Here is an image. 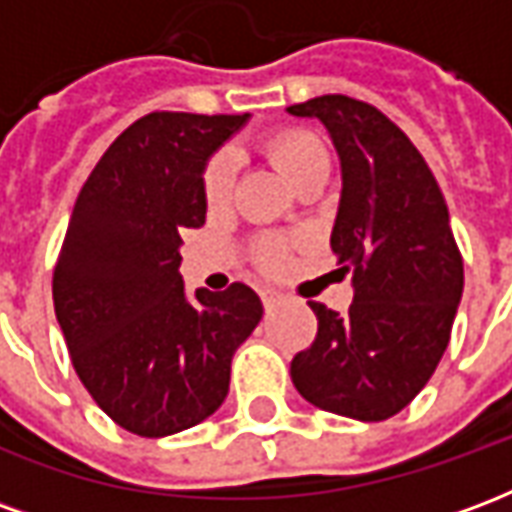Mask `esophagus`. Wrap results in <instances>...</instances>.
<instances>
[{"instance_id":"1","label":"esophagus","mask_w":512,"mask_h":512,"mask_svg":"<svg viewBox=\"0 0 512 512\" xmlns=\"http://www.w3.org/2000/svg\"><path fill=\"white\" fill-rule=\"evenodd\" d=\"M260 299H263V307H266V310H274V307H279V304L285 301V293H279V290L274 288H263L260 290Z\"/></svg>"}]
</instances>
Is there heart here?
Masks as SVG:
<instances>
[{"label":"heart","instance_id":"1","mask_svg":"<svg viewBox=\"0 0 512 512\" xmlns=\"http://www.w3.org/2000/svg\"><path fill=\"white\" fill-rule=\"evenodd\" d=\"M263 147H266L268 156L277 161L282 172L293 183H299L315 164L329 161L321 139L310 134V131H299V128H288V131H279V134L268 136ZM235 169H238V158H235L233 150H219L208 161L205 175H202V191H205V202L211 208L224 205V202L230 200L235 183ZM255 257L263 268H279L282 260H285V244L279 238H263L255 246Z\"/></svg>","mask_w":512,"mask_h":512}]
</instances>
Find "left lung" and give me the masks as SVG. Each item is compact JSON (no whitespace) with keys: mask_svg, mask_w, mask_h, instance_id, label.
I'll return each mask as SVG.
<instances>
[{"mask_svg":"<svg viewBox=\"0 0 512 512\" xmlns=\"http://www.w3.org/2000/svg\"><path fill=\"white\" fill-rule=\"evenodd\" d=\"M332 136L343 194L332 252L354 282L348 312L310 301L318 334L293 356L304 400L340 417L381 422L428 384L450 343L463 293V260L433 172L376 106L321 95L288 106Z\"/></svg>","mask_w":512,"mask_h":512,"instance_id":"obj_1","label":"left lung"}]
</instances>
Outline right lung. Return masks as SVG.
<instances>
[{"label":"right lung","instance_id":"obj_1","mask_svg":"<svg viewBox=\"0 0 512 512\" xmlns=\"http://www.w3.org/2000/svg\"><path fill=\"white\" fill-rule=\"evenodd\" d=\"M249 115L150 112L117 136L73 205L54 266V312L76 376L120 428L145 439L222 406L230 362L263 318L244 282L180 277V233L205 224L202 169Z\"/></svg>","mask_w":512,"mask_h":512}]
</instances>
